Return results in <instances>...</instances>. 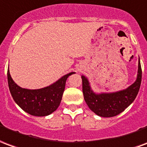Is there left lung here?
Returning a JSON list of instances; mask_svg holds the SVG:
<instances>
[{"label":"left lung","mask_w":147,"mask_h":147,"mask_svg":"<svg viewBox=\"0 0 147 147\" xmlns=\"http://www.w3.org/2000/svg\"><path fill=\"white\" fill-rule=\"evenodd\" d=\"M82 79L83 95L88 108L99 116L113 117L123 112L138 95L142 82L140 61H138L136 81L128 88L118 92L95 93L90 87L88 79L83 75Z\"/></svg>","instance_id":"1"}]
</instances>
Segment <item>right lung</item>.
Wrapping results in <instances>:
<instances>
[{"instance_id":"add662e5","label":"right lung","mask_w":147,"mask_h":147,"mask_svg":"<svg viewBox=\"0 0 147 147\" xmlns=\"http://www.w3.org/2000/svg\"><path fill=\"white\" fill-rule=\"evenodd\" d=\"M74 72L65 74L47 87L27 89L16 84L8 70V83L12 98L24 112L35 116H46L59 108L62 100L65 82Z\"/></svg>"}]
</instances>
